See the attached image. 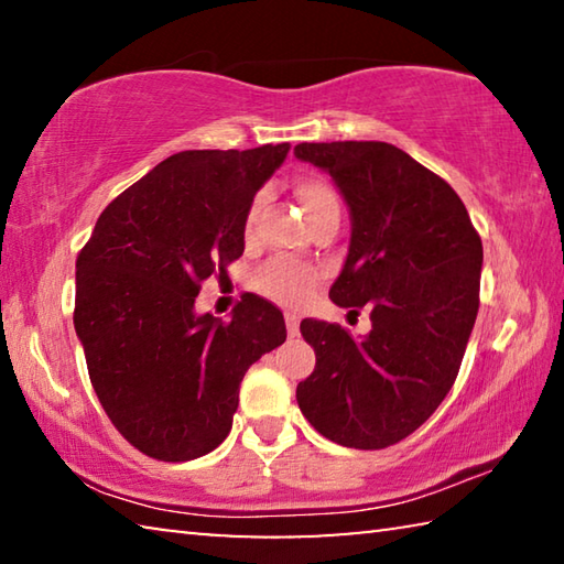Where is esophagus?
Masks as SVG:
<instances>
[{
  "mask_svg": "<svg viewBox=\"0 0 564 564\" xmlns=\"http://www.w3.org/2000/svg\"><path fill=\"white\" fill-rule=\"evenodd\" d=\"M285 330H289V336L293 338V336H299V330H301V321H299V316H295V313H285Z\"/></svg>",
  "mask_w": 564,
  "mask_h": 564,
  "instance_id": "1",
  "label": "esophagus"
}]
</instances>
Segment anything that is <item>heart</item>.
<instances>
[{
    "label": "heart",
    "mask_w": 564,
    "mask_h": 564,
    "mask_svg": "<svg viewBox=\"0 0 564 564\" xmlns=\"http://www.w3.org/2000/svg\"><path fill=\"white\" fill-rule=\"evenodd\" d=\"M299 202L303 206L305 216H308L311 226H318L326 218H340V198L328 184L318 178H303L295 186ZM265 194L253 196L251 206L246 214V236L253 234L256 221L263 212ZM318 275L308 265H299L285 259H273L263 265V269L253 275L256 291L269 295V299L279 301L283 305H303L313 295Z\"/></svg>",
    "instance_id": "obj_1"
}]
</instances>
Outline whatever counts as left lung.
<instances>
[{
	"instance_id": "left-lung-1",
	"label": "left lung",
	"mask_w": 564,
	"mask_h": 564,
	"mask_svg": "<svg viewBox=\"0 0 564 564\" xmlns=\"http://www.w3.org/2000/svg\"><path fill=\"white\" fill-rule=\"evenodd\" d=\"M350 208V246L330 301L370 311L362 340L301 321L316 368L295 388L328 441L380 451L431 417L460 370L480 305L482 241L453 186L386 141L299 144Z\"/></svg>"
}]
</instances>
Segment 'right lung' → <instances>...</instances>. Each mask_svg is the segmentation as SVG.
<instances>
[{
  "label": "right lung",
  "mask_w": 564,
  "mask_h": 564,
  "mask_svg": "<svg viewBox=\"0 0 564 564\" xmlns=\"http://www.w3.org/2000/svg\"><path fill=\"white\" fill-rule=\"evenodd\" d=\"M289 149L178 151L104 208L76 259L74 328L94 393L149 457L184 463L221 445L246 370L285 340L261 295L246 293L226 323L194 303L241 259L248 206Z\"/></svg>",
  "instance_id": "obj_1"
}]
</instances>
